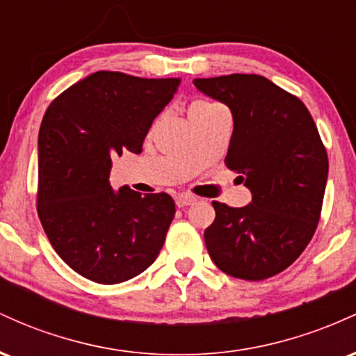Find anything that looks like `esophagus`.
<instances>
[{
	"label": "esophagus",
	"mask_w": 356,
	"mask_h": 356,
	"mask_svg": "<svg viewBox=\"0 0 356 356\" xmlns=\"http://www.w3.org/2000/svg\"><path fill=\"white\" fill-rule=\"evenodd\" d=\"M195 201H197V199H195L194 195L182 194V195H179L177 199H175V204H177V207H187V206H192V204H194Z\"/></svg>",
	"instance_id": "34e87169"
}]
</instances>
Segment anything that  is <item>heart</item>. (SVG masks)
<instances>
[{"label":"heart","mask_w":356,"mask_h":356,"mask_svg":"<svg viewBox=\"0 0 356 356\" xmlns=\"http://www.w3.org/2000/svg\"><path fill=\"white\" fill-rule=\"evenodd\" d=\"M207 105H211V104H207V102H194V104H192V105H191L189 112H191V110H194V108H201V107H207Z\"/></svg>","instance_id":"obj_1"}]
</instances>
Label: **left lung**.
Listing matches in <instances>:
<instances>
[{"label":"left lung","mask_w":356,"mask_h":356,"mask_svg":"<svg viewBox=\"0 0 356 356\" xmlns=\"http://www.w3.org/2000/svg\"><path fill=\"white\" fill-rule=\"evenodd\" d=\"M194 85L229 107L234 129L226 165L243 174L252 195L244 207L212 202L206 248L226 275L266 280L295 263L316 231L328 155L303 102L271 80L232 73Z\"/></svg>","instance_id":"obj_1"}]
</instances>
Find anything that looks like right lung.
Wrapping results in <instances>:
<instances>
[{
	"mask_svg": "<svg viewBox=\"0 0 356 356\" xmlns=\"http://www.w3.org/2000/svg\"><path fill=\"white\" fill-rule=\"evenodd\" d=\"M181 79L97 72L56 97L38 134V216L58 256L100 284L144 273L175 214L169 194L113 191L112 157L140 154Z\"/></svg>",
	"mask_w": 356,
	"mask_h": 356,
	"instance_id": "right-lung-1",
	"label": "right lung"
}]
</instances>
